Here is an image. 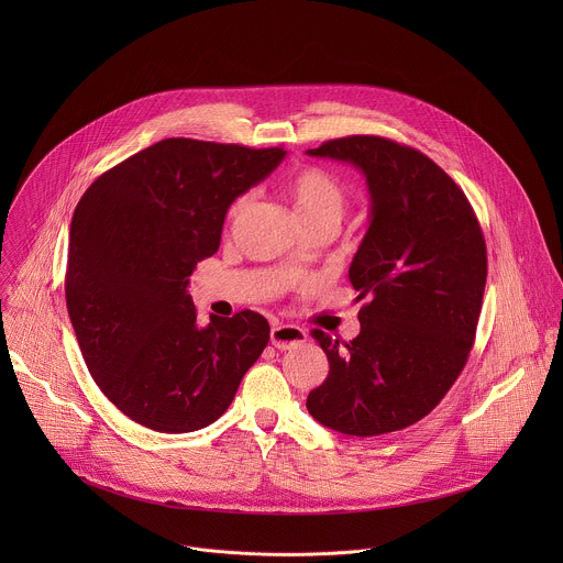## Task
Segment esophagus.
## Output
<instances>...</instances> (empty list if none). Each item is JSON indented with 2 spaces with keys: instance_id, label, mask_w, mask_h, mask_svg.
Wrapping results in <instances>:
<instances>
[{
  "instance_id": "obj_1",
  "label": "esophagus",
  "mask_w": 563,
  "mask_h": 563,
  "mask_svg": "<svg viewBox=\"0 0 563 563\" xmlns=\"http://www.w3.org/2000/svg\"><path fill=\"white\" fill-rule=\"evenodd\" d=\"M308 340V331L297 324H275L271 329V342L279 351H288L301 346Z\"/></svg>"
}]
</instances>
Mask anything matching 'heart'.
I'll return each instance as SVG.
<instances>
[{"instance_id": "1", "label": "heart", "mask_w": 563, "mask_h": 563, "mask_svg": "<svg viewBox=\"0 0 563 563\" xmlns=\"http://www.w3.org/2000/svg\"><path fill=\"white\" fill-rule=\"evenodd\" d=\"M286 195L290 197L303 225L319 219L340 221L346 208V192L340 181L319 166H301L286 181ZM251 195H239L228 208V221H236L246 210Z\"/></svg>"}]
</instances>
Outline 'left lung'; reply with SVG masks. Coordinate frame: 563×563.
Masks as SVG:
<instances>
[{"instance_id": "1", "label": "left lung", "mask_w": 563, "mask_h": 563, "mask_svg": "<svg viewBox=\"0 0 563 563\" xmlns=\"http://www.w3.org/2000/svg\"><path fill=\"white\" fill-rule=\"evenodd\" d=\"M308 154L362 168L373 206L349 268L357 299H368L360 335L312 329L329 375L306 405L346 435L399 431L442 401L468 362L487 277L482 225L464 190L413 147L346 136Z\"/></svg>"}]
</instances>
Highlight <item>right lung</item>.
Instances as JSON below:
<instances>
[{"label":"right lung","instance_id":"obj_1","mask_svg":"<svg viewBox=\"0 0 563 563\" xmlns=\"http://www.w3.org/2000/svg\"><path fill=\"white\" fill-rule=\"evenodd\" d=\"M286 152L164 139L101 173L69 234L67 310L99 390L162 433L208 427L234 401L271 327L257 312L197 324L186 292L217 253L230 203Z\"/></svg>","mask_w":563,"mask_h":563}]
</instances>
